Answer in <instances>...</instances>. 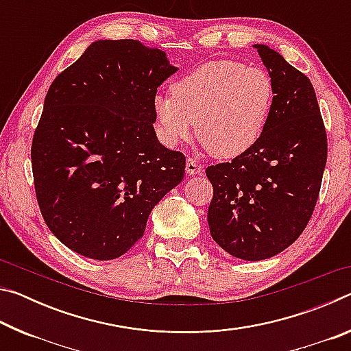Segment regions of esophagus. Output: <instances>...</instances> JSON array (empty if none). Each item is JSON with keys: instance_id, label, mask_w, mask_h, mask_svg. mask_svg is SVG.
<instances>
[{"instance_id": "obj_1", "label": "esophagus", "mask_w": 351, "mask_h": 351, "mask_svg": "<svg viewBox=\"0 0 351 351\" xmlns=\"http://www.w3.org/2000/svg\"><path fill=\"white\" fill-rule=\"evenodd\" d=\"M186 170L189 175H199L203 173V167H201L199 162L193 158H187V164H186Z\"/></svg>"}]
</instances>
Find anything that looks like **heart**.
<instances>
[{
	"label": "heart",
	"instance_id": "1",
	"mask_svg": "<svg viewBox=\"0 0 351 351\" xmlns=\"http://www.w3.org/2000/svg\"><path fill=\"white\" fill-rule=\"evenodd\" d=\"M274 104V82L260 66L235 60L206 63L154 100L159 136L176 145L193 133L213 156L232 159L260 139Z\"/></svg>",
	"mask_w": 351,
	"mask_h": 351
}]
</instances>
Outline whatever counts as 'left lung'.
<instances>
[{"label": "left lung", "instance_id": "1", "mask_svg": "<svg viewBox=\"0 0 351 351\" xmlns=\"http://www.w3.org/2000/svg\"><path fill=\"white\" fill-rule=\"evenodd\" d=\"M274 82L260 139L230 162L206 169L213 187L212 239L237 258L257 261L299 239L316 207L326 164V132L310 79L265 45H254Z\"/></svg>", "mask_w": 351, "mask_h": 351}]
</instances>
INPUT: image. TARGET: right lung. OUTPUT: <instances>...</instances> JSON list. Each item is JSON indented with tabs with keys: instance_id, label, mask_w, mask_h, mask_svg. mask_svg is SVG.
<instances>
[{
	"instance_id": "1",
	"label": "right lung",
	"mask_w": 351,
	"mask_h": 351,
	"mask_svg": "<svg viewBox=\"0 0 351 351\" xmlns=\"http://www.w3.org/2000/svg\"><path fill=\"white\" fill-rule=\"evenodd\" d=\"M176 71L136 40H100L58 74L45 97L31 161L52 234L94 260L121 257L182 181L186 156L156 139L158 86Z\"/></svg>"
}]
</instances>
